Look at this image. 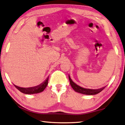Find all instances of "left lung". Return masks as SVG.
<instances>
[{
	"mask_svg": "<svg viewBox=\"0 0 125 125\" xmlns=\"http://www.w3.org/2000/svg\"><path fill=\"white\" fill-rule=\"evenodd\" d=\"M69 78L70 81V83L71 87H73V88L74 89V91L76 92L83 94L86 95H94L100 93L104 89V87L103 88H100L99 89H87L84 88L82 87L78 86L77 84L75 83L71 79L70 76H69Z\"/></svg>",
	"mask_w": 125,
	"mask_h": 125,
	"instance_id": "8db88e82",
	"label": "left lung"
}]
</instances>
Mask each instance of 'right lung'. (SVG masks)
Here are the masks:
<instances>
[{
  "label": "right lung",
  "instance_id": "add662e5",
  "mask_svg": "<svg viewBox=\"0 0 125 125\" xmlns=\"http://www.w3.org/2000/svg\"><path fill=\"white\" fill-rule=\"evenodd\" d=\"M48 78H49V77H48L47 80L41 84L34 87H31V88H22V87H18L16 86V85H14V86L21 92L24 94H32L38 93L43 92L46 88V87L47 86L48 83Z\"/></svg>",
  "mask_w": 125,
  "mask_h": 125
}]
</instances>
